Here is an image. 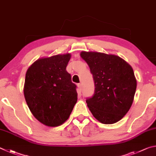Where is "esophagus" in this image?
Segmentation results:
<instances>
[{
	"label": "esophagus",
	"instance_id": "1",
	"mask_svg": "<svg viewBox=\"0 0 156 156\" xmlns=\"http://www.w3.org/2000/svg\"><path fill=\"white\" fill-rule=\"evenodd\" d=\"M77 87H78V91L79 92H81V90H82V84H81V83H78L77 84Z\"/></svg>",
	"mask_w": 156,
	"mask_h": 156
}]
</instances>
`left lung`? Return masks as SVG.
Listing matches in <instances>:
<instances>
[{
	"label": "left lung",
	"instance_id": "obj_1",
	"mask_svg": "<svg viewBox=\"0 0 156 156\" xmlns=\"http://www.w3.org/2000/svg\"><path fill=\"white\" fill-rule=\"evenodd\" d=\"M93 75L94 93L86 99L92 115L103 124L119 121L132 105L136 90L133 68L115 55L82 51Z\"/></svg>",
	"mask_w": 156,
	"mask_h": 156
}]
</instances>
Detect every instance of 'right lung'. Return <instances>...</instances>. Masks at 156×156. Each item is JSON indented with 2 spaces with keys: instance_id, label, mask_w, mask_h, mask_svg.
<instances>
[{
  "instance_id": "1",
  "label": "right lung",
  "mask_w": 156,
  "mask_h": 156,
  "mask_svg": "<svg viewBox=\"0 0 156 156\" xmlns=\"http://www.w3.org/2000/svg\"><path fill=\"white\" fill-rule=\"evenodd\" d=\"M70 53L36 60L25 76L24 95L33 115L41 123L57 127L69 118L77 101L76 86L66 71Z\"/></svg>"
}]
</instances>
